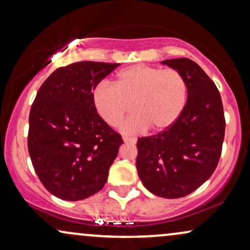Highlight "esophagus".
<instances>
[{
    "mask_svg": "<svg viewBox=\"0 0 250 250\" xmlns=\"http://www.w3.org/2000/svg\"><path fill=\"white\" fill-rule=\"evenodd\" d=\"M123 141H125V143H136V138L135 137H128V136H123Z\"/></svg>",
    "mask_w": 250,
    "mask_h": 250,
    "instance_id": "34e87169",
    "label": "esophagus"
}]
</instances>
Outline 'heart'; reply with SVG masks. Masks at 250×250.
<instances>
[{"label":"heart","instance_id":"obj_1","mask_svg":"<svg viewBox=\"0 0 250 250\" xmlns=\"http://www.w3.org/2000/svg\"><path fill=\"white\" fill-rule=\"evenodd\" d=\"M188 91L186 79L176 68L137 64L120 71L113 86L98 83L92 101L99 116L110 127L120 125L131 104L135 113L122 123L123 133H142L149 127L163 131L182 115Z\"/></svg>","mask_w":250,"mask_h":250}]
</instances>
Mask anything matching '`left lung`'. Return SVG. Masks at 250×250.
I'll list each match as a JSON object with an SVG mask.
<instances>
[{"instance_id":"left-lung-1","label":"left lung","mask_w":250,"mask_h":250,"mask_svg":"<svg viewBox=\"0 0 250 250\" xmlns=\"http://www.w3.org/2000/svg\"><path fill=\"white\" fill-rule=\"evenodd\" d=\"M188 83V101L167 130L137 140L136 167L146 188L174 199L190 194L214 172L225 137L221 95L197 62L188 58L162 62Z\"/></svg>"}]
</instances>
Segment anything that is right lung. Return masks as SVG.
Instances as JSON below:
<instances>
[{"mask_svg":"<svg viewBox=\"0 0 250 250\" xmlns=\"http://www.w3.org/2000/svg\"><path fill=\"white\" fill-rule=\"evenodd\" d=\"M119 65L73 62L57 68L37 92L29 154L42 184L60 199H86L106 184L123 140L96 113L92 92Z\"/></svg>","mask_w":250,"mask_h":250,"instance_id":"obj_1","label":"right lung"}]
</instances>
